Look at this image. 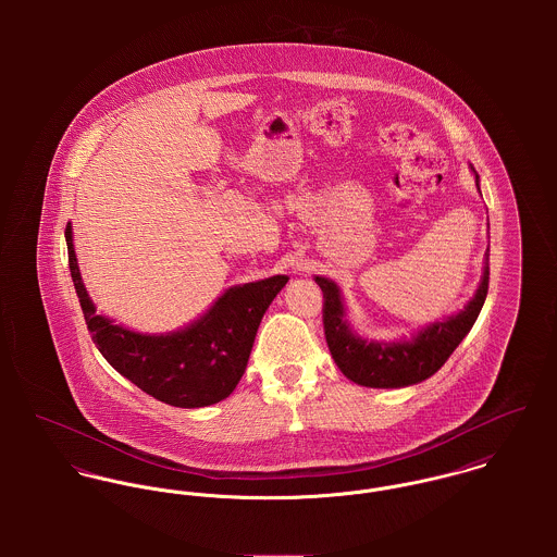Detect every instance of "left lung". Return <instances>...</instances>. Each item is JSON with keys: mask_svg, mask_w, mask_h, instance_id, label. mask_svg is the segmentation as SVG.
Masks as SVG:
<instances>
[{"mask_svg": "<svg viewBox=\"0 0 557 557\" xmlns=\"http://www.w3.org/2000/svg\"><path fill=\"white\" fill-rule=\"evenodd\" d=\"M315 283L323 292L325 343L341 373L369 388H403L437 373L472 330L488 292V252L482 281L468 307L453 318L426 325L413 338L398 343H377L356 336L343 319L345 311L338 287L323 276H315Z\"/></svg>", "mask_w": 557, "mask_h": 557, "instance_id": "obj_1", "label": "left lung"}]
</instances>
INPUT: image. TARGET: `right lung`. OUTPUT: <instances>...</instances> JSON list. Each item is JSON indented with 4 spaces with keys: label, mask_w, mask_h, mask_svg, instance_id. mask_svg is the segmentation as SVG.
<instances>
[{
    "label": "right lung",
    "mask_w": 557,
    "mask_h": 557,
    "mask_svg": "<svg viewBox=\"0 0 557 557\" xmlns=\"http://www.w3.org/2000/svg\"><path fill=\"white\" fill-rule=\"evenodd\" d=\"M66 244L73 283L94 345L117 373L173 407H206L234 393L246 371L261 318L289 281L278 274L232 287L188 327L150 336L96 315L81 283L71 223L66 225Z\"/></svg>",
    "instance_id": "right-lung-1"
}]
</instances>
